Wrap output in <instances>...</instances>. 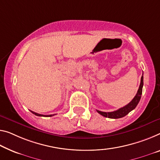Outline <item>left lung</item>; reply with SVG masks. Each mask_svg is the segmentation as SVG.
Instances as JSON below:
<instances>
[{"instance_id":"1","label":"left lung","mask_w":160,"mask_h":160,"mask_svg":"<svg viewBox=\"0 0 160 160\" xmlns=\"http://www.w3.org/2000/svg\"><path fill=\"white\" fill-rule=\"evenodd\" d=\"M143 76L141 78V82H140V85L139 87V89L137 91V93L134 99L130 102L128 104H127L124 107L120 108L117 111L112 112H101L99 110H97V112L102 115L104 117H108L110 119H119V118L124 117L126 116L127 114H128L129 113L134 109L136 107L138 104L140 99H141V96L142 94V87H143Z\"/></svg>"}]
</instances>
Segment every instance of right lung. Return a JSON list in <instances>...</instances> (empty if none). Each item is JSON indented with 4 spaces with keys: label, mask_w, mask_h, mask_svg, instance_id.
<instances>
[{
    "label": "right lung",
    "mask_w": 160,
    "mask_h": 160,
    "mask_svg": "<svg viewBox=\"0 0 160 160\" xmlns=\"http://www.w3.org/2000/svg\"><path fill=\"white\" fill-rule=\"evenodd\" d=\"M30 111H31V110H30ZM31 112H32V113H33V114H35V115H36V116H38V117H52V116H53V115H55V114H50V115H43V114H38V113H36V112H33V111H31Z\"/></svg>",
    "instance_id": "obj_1"
}]
</instances>
